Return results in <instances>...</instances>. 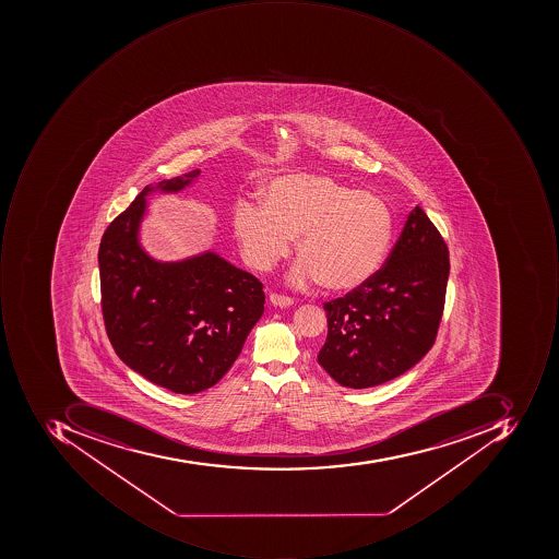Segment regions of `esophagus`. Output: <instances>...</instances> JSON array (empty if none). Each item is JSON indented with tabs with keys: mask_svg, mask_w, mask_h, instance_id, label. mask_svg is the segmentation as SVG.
<instances>
[{
	"mask_svg": "<svg viewBox=\"0 0 559 559\" xmlns=\"http://www.w3.org/2000/svg\"><path fill=\"white\" fill-rule=\"evenodd\" d=\"M271 302L274 304V306L288 307V306H293L294 299H293V297L282 296V294L272 293L271 294Z\"/></svg>",
	"mask_w": 559,
	"mask_h": 559,
	"instance_id": "obj_1",
	"label": "esophagus"
}]
</instances>
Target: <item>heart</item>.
Here are the masks:
<instances>
[{
  "label": "heart",
  "instance_id": "b5f03b06",
  "mask_svg": "<svg viewBox=\"0 0 559 559\" xmlns=\"http://www.w3.org/2000/svg\"><path fill=\"white\" fill-rule=\"evenodd\" d=\"M260 194L262 203L243 198L234 210L235 237L250 265L269 271L297 237L293 284L319 281L331 293H350L380 272L394 216L377 193L329 176L290 175L272 179Z\"/></svg>",
  "mask_w": 559,
  "mask_h": 559
}]
</instances>
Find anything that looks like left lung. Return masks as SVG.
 Wrapping results in <instances>:
<instances>
[{
  "instance_id": "1",
  "label": "left lung",
  "mask_w": 559,
  "mask_h": 559,
  "mask_svg": "<svg viewBox=\"0 0 559 559\" xmlns=\"http://www.w3.org/2000/svg\"><path fill=\"white\" fill-rule=\"evenodd\" d=\"M449 247L416 206L368 284L324 302L328 337L318 362L341 386H378L431 349L445 307Z\"/></svg>"
}]
</instances>
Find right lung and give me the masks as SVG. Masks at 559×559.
<instances>
[{
  "mask_svg": "<svg viewBox=\"0 0 559 559\" xmlns=\"http://www.w3.org/2000/svg\"><path fill=\"white\" fill-rule=\"evenodd\" d=\"M200 175L157 185L179 191ZM144 188L104 231L100 307L117 356L157 386L193 394L218 383L263 314V284L215 253L159 263L139 247Z\"/></svg>",
  "mask_w": 559,
  "mask_h": 559,
  "instance_id": "obj_1",
  "label": "right lung"
}]
</instances>
